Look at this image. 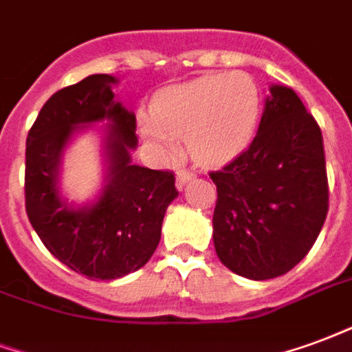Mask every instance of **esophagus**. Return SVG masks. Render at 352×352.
Masks as SVG:
<instances>
[{"label": "esophagus", "instance_id": "1", "mask_svg": "<svg viewBox=\"0 0 352 352\" xmlns=\"http://www.w3.org/2000/svg\"><path fill=\"white\" fill-rule=\"evenodd\" d=\"M194 177H196V173L190 171V169H177V186L183 188L184 184L188 183L190 179H194Z\"/></svg>", "mask_w": 352, "mask_h": 352}]
</instances>
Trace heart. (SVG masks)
<instances>
[{
	"mask_svg": "<svg viewBox=\"0 0 352 352\" xmlns=\"http://www.w3.org/2000/svg\"><path fill=\"white\" fill-rule=\"evenodd\" d=\"M261 108V89L250 74L218 72L160 91L142 134L160 153L171 151V138H184L190 158L222 166L248 147Z\"/></svg>",
	"mask_w": 352,
	"mask_h": 352,
	"instance_id": "b5f03b06",
	"label": "heart"
}]
</instances>
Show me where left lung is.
Returning <instances> with one entry per match:
<instances>
[{"label": "left lung", "mask_w": 352, "mask_h": 352, "mask_svg": "<svg viewBox=\"0 0 352 352\" xmlns=\"http://www.w3.org/2000/svg\"><path fill=\"white\" fill-rule=\"evenodd\" d=\"M210 179L212 239L229 270L270 280L306 257L329 212V179L321 129L295 91L270 87L254 142Z\"/></svg>", "instance_id": "obj_1"}]
</instances>
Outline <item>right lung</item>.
Returning <instances> with one entry per match:
<instances>
[{
    "label": "right lung",
    "mask_w": 352,
    "mask_h": 352,
    "mask_svg": "<svg viewBox=\"0 0 352 352\" xmlns=\"http://www.w3.org/2000/svg\"><path fill=\"white\" fill-rule=\"evenodd\" d=\"M117 80L93 74L46 100L25 142V210L52 256L91 280L142 269L160 242L168 205L179 192L173 171L132 164L136 116L116 100ZM108 118L109 173L99 201L74 210L56 186L60 155L78 126Z\"/></svg>",
    "instance_id": "add662e5"
}]
</instances>
